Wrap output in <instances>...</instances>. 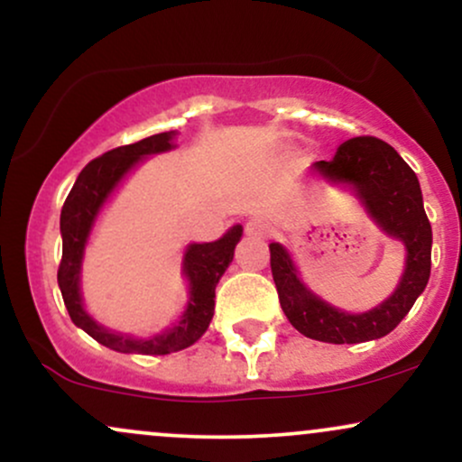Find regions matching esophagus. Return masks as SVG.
<instances>
[{"instance_id": "esophagus-1", "label": "esophagus", "mask_w": 462, "mask_h": 462, "mask_svg": "<svg viewBox=\"0 0 462 462\" xmlns=\"http://www.w3.org/2000/svg\"><path fill=\"white\" fill-rule=\"evenodd\" d=\"M269 232V226H267V221L264 219H261V217H252V219L247 221L245 224V235L247 236H264Z\"/></svg>"}]
</instances>
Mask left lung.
Here are the masks:
<instances>
[{"label":"left lung","mask_w":462,"mask_h":462,"mask_svg":"<svg viewBox=\"0 0 462 462\" xmlns=\"http://www.w3.org/2000/svg\"><path fill=\"white\" fill-rule=\"evenodd\" d=\"M315 169L332 182L349 184L375 224L404 243L406 269L395 293L378 309L349 315L312 295L298 278L286 249L272 243V275L280 306L295 330L315 341L337 346L374 341L404 319L430 278L432 227L423 210L419 180L404 158L375 136L346 141L330 162L319 161Z\"/></svg>","instance_id":"1"}]
</instances>
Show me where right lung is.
Returning <instances> with one entry per match:
<instances>
[{"label":"right lung","mask_w":462,"mask_h":462,"mask_svg":"<svg viewBox=\"0 0 462 462\" xmlns=\"http://www.w3.org/2000/svg\"><path fill=\"white\" fill-rule=\"evenodd\" d=\"M176 132H161L147 139L130 143V145L115 147L102 153L79 171V176L69 190L65 206L60 213V235H62V258L58 264V286L69 310V317L91 334L97 343L124 354H147V356H162V354L180 352L193 346L206 332L215 312V286L224 275L227 264L235 258V247L243 235V227L235 226L215 243H195L184 254V275L189 280V306L184 310L182 321L171 330L156 334L150 338H132L125 334H115L95 323L87 310L82 309L79 298V264H82L84 245L88 232L97 217L99 208L121 178L134 167L141 158L150 153L171 150V139Z\"/></svg>","instance_id":"add662e5"}]
</instances>
